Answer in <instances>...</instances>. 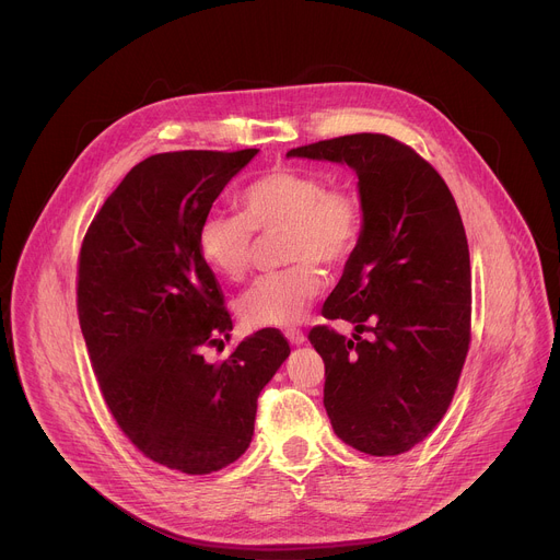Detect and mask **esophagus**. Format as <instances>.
<instances>
[{
	"mask_svg": "<svg viewBox=\"0 0 560 560\" xmlns=\"http://www.w3.org/2000/svg\"><path fill=\"white\" fill-rule=\"evenodd\" d=\"M284 336L289 338L291 346H303V342H305V334L300 331V329H287Z\"/></svg>",
	"mask_w": 560,
	"mask_h": 560,
	"instance_id": "34e87169",
	"label": "esophagus"
}]
</instances>
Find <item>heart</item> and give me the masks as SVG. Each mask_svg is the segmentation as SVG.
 Returning <instances> with one entry per match:
<instances>
[{"mask_svg": "<svg viewBox=\"0 0 560 560\" xmlns=\"http://www.w3.org/2000/svg\"><path fill=\"white\" fill-rule=\"evenodd\" d=\"M282 229L280 253L291 262L257 280L240 300L248 327H293L323 291L325 267L346 265L363 237V201L350 186L329 184L318 170L273 167L240 197V212H210L197 229L203 265L231 282L255 262L257 235Z\"/></svg>", "mask_w": 560, "mask_h": 560, "instance_id": "heart-1", "label": "heart"}]
</instances>
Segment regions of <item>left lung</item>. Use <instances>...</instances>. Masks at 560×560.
Returning a JSON list of instances; mask_svg holds the SVG:
<instances>
[{
	"mask_svg": "<svg viewBox=\"0 0 560 560\" xmlns=\"http://www.w3.org/2000/svg\"><path fill=\"white\" fill-rule=\"evenodd\" d=\"M354 167L363 237L310 331L325 363L334 433L361 453L401 455L446 415L470 346V257L440 172L388 135H348L289 150Z\"/></svg>",
	"mask_w": 560,
	"mask_h": 560,
	"instance_id": "obj_1",
	"label": "left lung"
}]
</instances>
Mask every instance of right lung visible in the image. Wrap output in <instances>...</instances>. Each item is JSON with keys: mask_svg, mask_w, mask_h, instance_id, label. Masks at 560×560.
<instances>
[{"mask_svg": "<svg viewBox=\"0 0 560 560\" xmlns=\"http://www.w3.org/2000/svg\"><path fill=\"white\" fill-rule=\"evenodd\" d=\"M255 154L148 156L105 199L78 255V320L107 410L145 457L188 476L248 448L257 397L291 352L278 329H260L224 363L203 361L233 320L197 229Z\"/></svg>", "mask_w": 560, "mask_h": 560, "instance_id": "obj_1", "label": "right lung"}]
</instances>
